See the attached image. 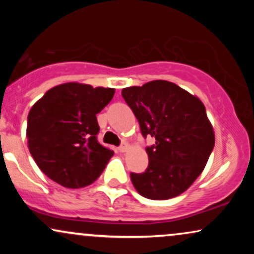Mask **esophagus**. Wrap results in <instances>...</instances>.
Segmentation results:
<instances>
[{
	"instance_id": "34e87169",
	"label": "esophagus",
	"mask_w": 254,
	"mask_h": 254,
	"mask_svg": "<svg viewBox=\"0 0 254 254\" xmlns=\"http://www.w3.org/2000/svg\"><path fill=\"white\" fill-rule=\"evenodd\" d=\"M127 148H129V144L125 143V142H124V143H122L121 145H119V147H118V150L121 151V153H125V151L127 150Z\"/></svg>"
}]
</instances>
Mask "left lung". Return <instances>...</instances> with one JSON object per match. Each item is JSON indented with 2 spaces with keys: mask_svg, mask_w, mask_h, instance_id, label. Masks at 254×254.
Masks as SVG:
<instances>
[{
  "mask_svg": "<svg viewBox=\"0 0 254 254\" xmlns=\"http://www.w3.org/2000/svg\"><path fill=\"white\" fill-rule=\"evenodd\" d=\"M122 95L144 138H155V144L145 148L147 170L130 174L133 186L154 200L179 196L199 177L214 149V130L203 103L164 80L127 87Z\"/></svg>",
  "mask_w": 254,
  "mask_h": 254,
  "instance_id": "obj_1",
  "label": "left lung"
}]
</instances>
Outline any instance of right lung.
Masks as SVG:
<instances>
[{
	"label": "right lung",
	"instance_id": "add662e5",
	"mask_svg": "<svg viewBox=\"0 0 254 254\" xmlns=\"http://www.w3.org/2000/svg\"><path fill=\"white\" fill-rule=\"evenodd\" d=\"M113 95V88L69 82L49 89L32 106L26 136L44 174L68 189L98 179L113 151L98 142L97 115Z\"/></svg>",
	"mask_w": 254,
	"mask_h": 254
}]
</instances>
